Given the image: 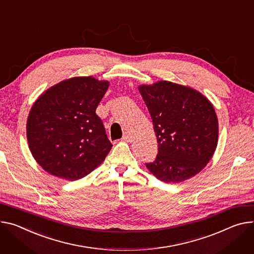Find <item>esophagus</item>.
Wrapping results in <instances>:
<instances>
[{"mask_svg":"<svg viewBox=\"0 0 254 254\" xmlns=\"http://www.w3.org/2000/svg\"><path fill=\"white\" fill-rule=\"evenodd\" d=\"M123 140L125 142H130L131 141V136L128 133H125L124 136H123Z\"/></svg>","mask_w":254,"mask_h":254,"instance_id":"obj_1","label":"esophagus"}]
</instances>
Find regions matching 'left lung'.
<instances>
[{
  "label": "left lung",
  "instance_id": "1",
  "mask_svg": "<svg viewBox=\"0 0 254 254\" xmlns=\"http://www.w3.org/2000/svg\"><path fill=\"white\" fill-rule=\"evenodd\" d=\"M140 93L153 122L158 143L147 168L164 182H181L197 174L218 143V119L212 103L197 91L168 81L142 85Z\"/></svg>",
  "mask_w": 254,
  "mask_h": 254
}]
</instances>
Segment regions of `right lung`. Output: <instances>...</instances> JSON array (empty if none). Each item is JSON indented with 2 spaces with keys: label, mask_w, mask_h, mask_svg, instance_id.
<instances>
[{
  "label": "right lung",
  "mask_w": 254,
  "mask_h": 254,
  "mask_svg": "<svg viewBox=\"0 0 254 254\" xmlns=\"http://www.w3.org/2000/svg\"><path fill=\"white\" fill-rule=\"evenodd\" d=\"M108 86L93 77L72 78L35 101L27 120V141L45 171L76 180L103 162L112 144L96 108Z\"/></svg>",
  "instance_id": "obj_1"
}]
</instances>
